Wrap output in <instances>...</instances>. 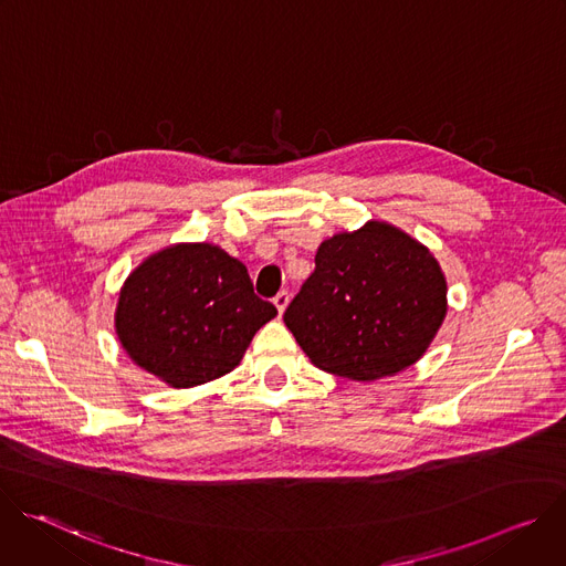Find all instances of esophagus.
Here are the masks:
<instances>
[{
    "instance_id": "esophagus-1",
    "label": "esophagus",
    "mask_w": 566,
    "mask_h": 566,
    "mask_svg": "<svg viewBox=\"0 0 566 566\" xmlns=\"http://www.w3.org/2000/svg\"><path fill=\"white\" fill-rule=\"evenodd\" d=\"M273 304L277 306V313L282 315V313H284V308L289 306V293H286V291H280V293L273 297Z\"/></svg>"
}]
</instances>
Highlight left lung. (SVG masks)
<instances>
[{"mask_svg": "<svg viewBox=\"0 0 566 566\" xmlns=\"http://www.w3.org/2000/svg\"><path fill=\"white\" fill-rule=\"evenodd\" d=\"M446 295V275L421 241L367 221L322 241L284 322L315 367L376 380L426 354L443 325Z\"/></svg>", "mask_w": 566, "mask_h": 566, "instance_id": "1", "label": "left lung"}]
</instances>
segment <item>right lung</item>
I'll use <instances>...</instances> for the list:
<instances>
[{
  "instance_id": "right-lung-1",
  "label": "right lung",
  "mask_w": 566,
  "mask_h": 566,
  "mask_svg": "<svg viewBox=\"0 0 566 566\" xmlns=\"http://www.w3.org/2000/svg\"><path fill=\"white\" fill-rule=\"evenodd\" d=\"M275 315L247 266L203 241L140 262L120 289L114 325L140 369L181 389L232 371Z\"/></svg>"
}]
</instances>
